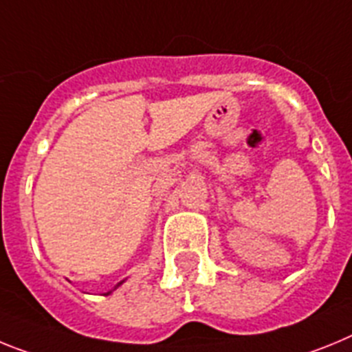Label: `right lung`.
Segmentation results:
<instances>
[{
  "label": "right lung",
  "instance_id": "add662e5",
  "mask_svg": "<svg viewBox=\"0 0 352 352\" xmlns=\"http://www.w3.org/2000/svg\"><path fill=\"white\" fill-rule=\"evenodd\" d=\"M120 283H122V282H120ZM120 283H118V285H120ZM118 285H117V287H118ZM117 287H115V289H117ZM108 294H109V292H108Z\"/></svg>",
  "mask_w": 352,
  "mask_h": 352
}]
</instances>
